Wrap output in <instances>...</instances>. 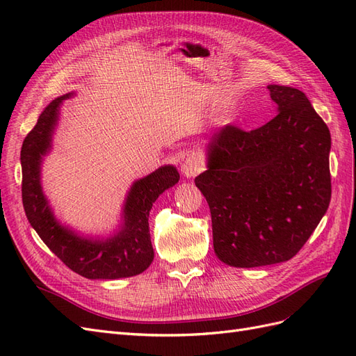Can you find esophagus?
Instances as JSON below:
<instances>
[{"instance_id": "1", "label": "esophagus", "mask_w": 356, "mask_h": 356, "mask_svg": "<svg viewBox=\"0 0 356 356\" xmlns=\"http://www.w3.org/2000/svg\"><path fill=\"white\" fill-rule=\"evenodd\" d=\"M203 171V162L195 156H189L181 163V175L188 179H193Z\"/></svg>"}]
</instances>
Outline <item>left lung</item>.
<instances>
[{"instance_id":"obj_1","label":"left lung","mask_w":356,"mask_h":356,"mask_svg":"<svg viewBox=\"0 0 356 356\" xmlns=\"http://www.w3.org/2000/svg\"><path fill=\"white\" fill-rule=\"evenodd\" d=\"M277 115L254 131L225 126L207 144L195 185L212 215L225 265L257 268L295 257L331 202V134L302 91L268 86Z\"/></svg>"}]
</instances>
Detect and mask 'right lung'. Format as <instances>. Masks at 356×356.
I'll return each mask as SVG.
<instances>
[{"label":"right lung","mask_w":356,"mask_h":356,"mask_svg":"<svg viewBox=\"0 0 356 356\" xmlns=\"http://www.w3.org/2000/svg\"><path fill=\"white\" fill-rule=\"evenodd\" d=\"M74 93L54 99L25 136L21 150L22 203L25 215L44 245L74 272L88 280H117L144 272L154 252L149 232V213L156 198L175 186L180 176L176 167L163 165L134 181L123 204V222L106 239L84 238L54 216L40 184L43 158L52 147L60 106Z\"/></svg>","instance_id":"obj_1"}]
</instances>
